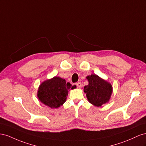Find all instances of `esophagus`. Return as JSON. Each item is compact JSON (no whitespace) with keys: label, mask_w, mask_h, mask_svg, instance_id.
Listing matches in <instances>:
<instances>
[{"label":"esophagus","mask_w":146,"mask_h":146,"mask_svg":"<svg viewBox=\"0 0 146 146\" xmlns=\"http://www.w3.org/2000/svg\"><path fill=\"white\" fill-rule=\"evenodd\" d=\"M76 86H77V87H81L82 86L81 82H77V83H76Z\"/></svg>","instance_id":"obj_1"}]
</instances>
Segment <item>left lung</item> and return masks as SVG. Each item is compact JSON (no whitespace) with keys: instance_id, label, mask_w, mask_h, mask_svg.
<instances>
[{"instance_id":"left-lung-1","label":"left lung","mask_w":146,"mask_h":146,"mask_svg":"<svg viewBox=\"0 0 146 146\" xmlns=\"http://www.w3.org/2000/svg\"><path fill=\"white\" fill-rule=\"evenodd\" d=\"M89 84L84 86V92L88 101L93 105L100 107L109 102L112 92V86L97 74L86 77Z\"/></svg>"}]
</instances>
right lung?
<instances>
[{"label": "right lung", "mask_w": 146, "mask_h": 146, "mask_svg": "<svg viewBox=\"0 0 146 146\" xmlns=\"http://www.w3.org/2000/svg\"><path fill=\"white\" fill-rule=\"evenodd\" d=\"M76 87V86H72L70 82H66L64 79L55 76L41 83L37 97L44 105L52 109L57 108L66 102L68 90Z\"/></svg>", "instance_id": "add662e5"}]
</instances>
